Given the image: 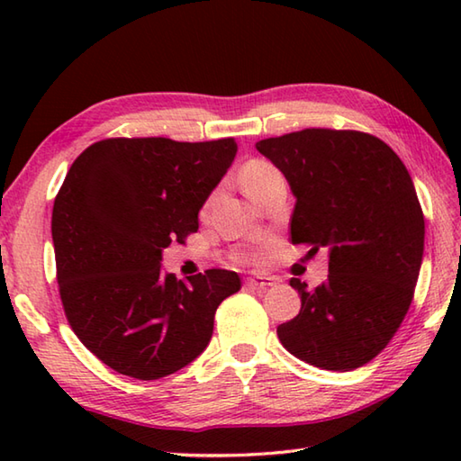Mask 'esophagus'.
Segmentation results:
<instances>
[{
  "label": "esophagus",
  "mask_w": 461,
  "mask_h": 461,
  "mask_svg": "<svg viewBox=\"0 0 461 461\" xmlns=\"http://www.w3.org/2000/svg\"><path fill=\"white\" fill-rule=\"evenodd\" d=\"M248 285L251 289H269L276 285V279L273 277H263V276H256V277H249L248 279Z\"/></svg>",
  "instance_id": "obj_1"
}]
</instances>
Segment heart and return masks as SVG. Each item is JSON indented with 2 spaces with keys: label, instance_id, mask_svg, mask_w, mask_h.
I'll return each mask as SVG.
<instances>
[{
  "label": "heart",
  "instance_id": "obj_1",
  "mask_svg": "<svg viewBox=\"0 0 461 461\" xmlns=\"http://www.w3.org/2000/svg\"><path fill=\"white\" fill-rule=\"evenodd\" d=\"M279 172L273 168L271 164L263 160H251L241 170V185L249 198L253 200L261 192L266 184H269L273 178H277Z\"/></svg>",
  "mask_w": 461,
  "mask_h": 461
}]
</instances>
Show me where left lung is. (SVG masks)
I'll list each match as a JSON object with an SVG mask.
<instances>
[{"label": "left lung", "mask_w": 461, "mask_h": 461, "mask_svg": "<svg viewBox=\"0 0 461 461\" xmlns=\"http://www.w3.org/2000/svg\"><path fill=\"white\" fill-rule=\"evenodd\" d=\"M295 195L291 241L329 251L327 279L277 327L291 355L325 370H355L394 337L424 256V215L396 152L357 131L307 129L256 144Z\"/></svg>", "instance_id": "1"}]
</instances>
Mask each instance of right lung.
Wrapping results in <instances>:
<instances>
[{"instance_id":"add662e5","label":"right lung","mask_w":461,"mask_h":461,"mask_svg":"<svg viewBox=\"0 0 461 461\" xmlns=\"http://www.w3.org/2000/svg\"><path fill=\"white\" fill-rule=\"evenodd\" d=\"M238 154L233 139H109L89 146L59 190L51 233L75 335L124 376L158 380L210 345L236 271L178 281L162 251L198 230V213Z\"/></svg>"}]
</instances>
